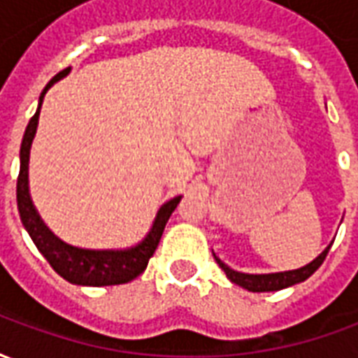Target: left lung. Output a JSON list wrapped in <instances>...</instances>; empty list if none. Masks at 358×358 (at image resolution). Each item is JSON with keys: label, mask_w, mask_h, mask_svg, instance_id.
<instances>
[{"label": "left lung", "mask_w": 358, "mask_h": 358, "mask_svg": "<svg viewBox=\"0 0 358 358\" xmlns=\"http://www.w3.org/2000/svg\"><path fill=\"white\" fill-rule=\"evenodd\" d=\"M330 248L331 245H328L313 263H308L303 268L289 270V272H276V274H241V272H236L230 266H226L217 257L215 259H217L218 266L224 270L226 276L230 278L234 284L241 285V287H245L249 292H278V289H284V287H289L293 284L305 282L310 274H315L318 266L324 263V259L328 255Z\"/></svg>", "instance_id": "obj_1"}]
</instances>
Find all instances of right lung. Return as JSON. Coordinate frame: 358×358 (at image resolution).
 <instances>
[{"label":"right lung","instance_id":"add662e5","mask_svg":"<svg viewBox=\"0 0 358 358\" xmlns=\"http://www.w3.org/2000/svg\"><path fill=\"white\" fill-rule=\"evenodd\" d=\"M66 73H69V69L55 74L48 82V86L43 88L42 95H40V103H38V110H36L34 117L30 118L22 143H20V171L19 178H17V205H19L20 220H22V224L30 234V238L34 240L36 248L40 249V253L48 259L51 268L55 270L59 276L69 280L71 284H126L136 276H140L141 272L145 270L149 259L153 257L157 245L161 241L166 220L171 218L172 210L176 209V205H178L182 197H174L169 203H164L161 210H159V215H157L155 224L151 228V232L148 234V238L141 241L140 245L128 249V251H90V249L73 248V245H66L61 240H57L45 228V224L36 213L34 205L30 201V194H28V157H30V145H32L36 128H38V117H40L43 95Z\"/></svg>","mask_w":358,"mask_h":358}]
</instances>
